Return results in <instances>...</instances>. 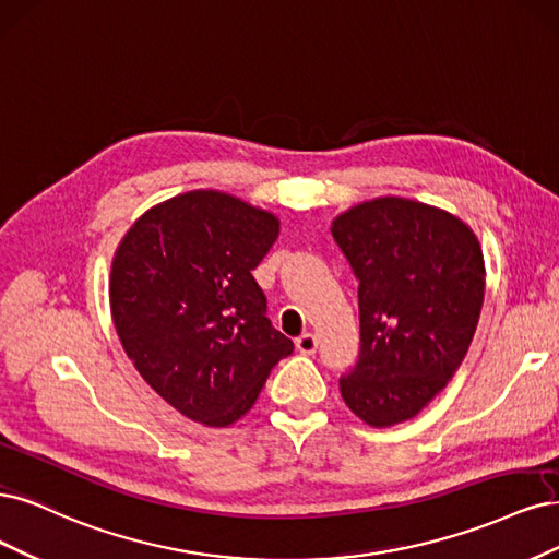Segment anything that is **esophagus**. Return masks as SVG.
<instances>
[{
	"label": "esophagus",
	"instance_id": "34e87169",
	"mask_svg": "<svg viewBox=\"0 0 559 559\" xmlns=\"http://www.w3.org/2000/svg\"><path fill=\"white\" fill-rule=\"evenodd\" d=\"M297 350L304 353V355H313V353L318 350V338H316V334L304 332V334L297 338Z\"/></svg>",
	"mask_w": 559,
	"mask_h": 559
}]
</instances>
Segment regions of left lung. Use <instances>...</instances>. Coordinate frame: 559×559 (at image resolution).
<instances>
[{"label": "left lung", "mask_w": 559, "mask_h": 559, "mask_svg": "<svg viewBox=\"0 0 559 559\" xmlns=\"http://www.w3.org/2000/svg\"><path fill=\"white\" fill-rule=\"evenodd\" d=\"M357 278L359 355L338 378L371 427L416 418L460 369L474 338L485 262L453 213L404 197L362 202L332 223Z\"/></svg>", "instance_id": "obj_1"}]
</instances>
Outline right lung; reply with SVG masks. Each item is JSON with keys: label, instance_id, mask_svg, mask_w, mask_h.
Returning <instances> with one entry per match:
<instances>
[{"label": "right lung", "instance_id": "add662e5", "mask_svg": "<svg viewBox=\"0 0 559 559\" xmlns=\"http://www.w3.org/2000/svg\"><path fill=\"white\" fill-rule=\"evenodd\" d=\"M278 218L218 190L148 209L111 264L120 344L162 400L206 427L255 404L293 341L266 318L253 269L278 239Z\"/></svg>", "mask_w": 559, "mask_h": 559}]
</instances>
